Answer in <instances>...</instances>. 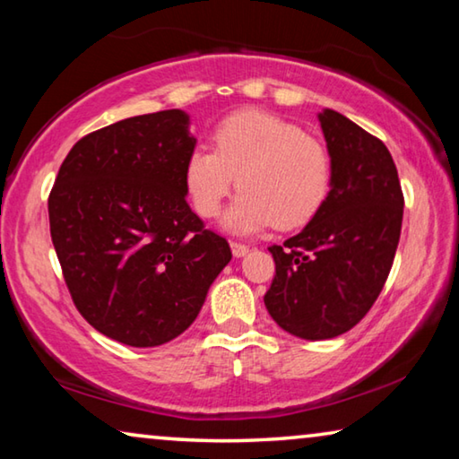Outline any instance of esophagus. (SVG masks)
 Masks as SVG:
<instances>
[{"instance_id":"obj_1","label":"esophagus","mask_w":459,"mask_h":459,"mask_svg":"<svg viewBox=\"0 0 459 459\" xmlns=\"http://www.w3.org/2000/svg\"><path fill=\"white\" fill-rule=\"evenodd\" d=\"M230 248H232V255H235V257H243V255L248 253V245L238 243V240H230Z\"/></svg>"}]
</instances>
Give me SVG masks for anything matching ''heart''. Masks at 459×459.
<instances>
[{
	"label": "heart",
	"instance_id": "obj_1",
	"mask_svg": "<svg viewBox=\"0 0 459 459\" xmlns=\"http://www.w3.org/2000/svg\"><path fill=\"white\" fill-rule=\"evenodd\" d=\"M212 142L214 150L194 147L184 166L186 190L204 219L221 214L237 180L243 192L224 219L235 232L301 227L328 198V147L279 115L257 108L232 113L216 126Z\"/></svg>",
	"mask_w": 459,
	"mask_h": 459
}]
</instances>
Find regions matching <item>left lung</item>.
I'll use <instances>...</instances> for the list:
<instances>
[{
  "instance_id": "1",
  "label": "left lung",
  "mask_w": 459,
  "mask_h": 459,
  "mask_svg": "<svg viewBox=\"0 0 459 459\" xmlns=\"http://www.w3.org/2000/svg\"><path fill=\"white\" fill-rule=\"evenodd\" d=\"M332 158V188L298 235L269 247L271 317L304 340L354 328L375 304L397 253L403 198L394 161L378 137L332 108L320 113Z\"/></svg>"
}]
</instances>
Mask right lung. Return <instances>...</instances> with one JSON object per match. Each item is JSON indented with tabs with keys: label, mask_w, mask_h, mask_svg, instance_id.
<instances>
[{
	"label": "right lung",
	"mask_w": 459,
	"mask_h": 459,
	"mask_svg": "<svg viewBox=\"0 0 459 459\" xmlns=\"http://www.w3.org/2000/svg\"><path fill=\"white\" fill-rule=\"evenodd\" d=\"M188 121L168 108L92 131L50 190V235L74 306L121 344L180 336L232 257L186 202Z\"/></svg>",
	"instance_id": "right-lung-1"
}]
</instances>
